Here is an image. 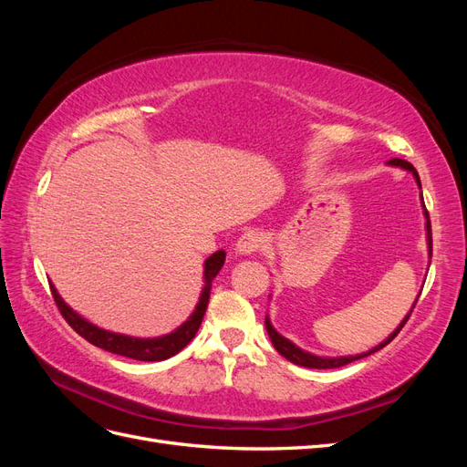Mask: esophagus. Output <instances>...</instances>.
<instances>
[{
	"mask_svg": "<svg viewBox=\"0 0 467 467\" xmlns=\"http://www.w3.org/2000/svg\"><path fill=\"white\" fill-rule=\"evenodd\" d=\"M263 242H265V237H263L261 232L249 230V232L242 234V237L237 239L235 251L242 253V255H251V253H255V251H259L263 247Z\"/></svg>",
	"mask_w": 467,
	"mask_h": 467,
	"instance_id": "1",
	"label": "esophagus"
}]
</instances>
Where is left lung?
Returning <instances> with one entry per match:
<instances>
[{
	"mask_svg": "<svg viewBox=\"0 0 467 467\" xmlns=\"http://www.w3.org/2000/svg\"><path fill=\"white\" fill-rule=\"evenodd\" d=\"M388 165H391V167H401V169H405V171H409V173H413V177H415V181H417V185L420 187V179H419V173H417V169L409 163V161H405V160H400V158H393V160H389L388 161ZM420 199H422V192H420ZM422 210H425V218H427V223H425V228H427V245H429V257H432V232H431V220H429V212H427V208H425V202H422ZM419 300V298H417ZM417 300H415V304H417ZM415 304H413V307H415ZM413 307L409 309V314L403 317V321L398 325V329H395L386 341H381L379 345H376L374 348H370L368 352H360V355H355V357H317V355H312V352H307V350H304V348H300L298 345H294L292 341H288L286 337H282L275 327H273V323H271V319H268V316L265 317V327H266V333H268V337H271V341H273V345H275V348L280 352L282 357H285L286 360H290L292 364H298V366H304V368H317V370H327V368H338V366H345V364H348V362H355V360H358V358H364V357H370V355H374L376 350H379V348H384L388 343H391L395 337H398V333L403 329V325L407 323V319H409V316H411V312H413Z\"/></svg>",
	"mask_w": 467,
	"mask_h": 467,
	"instance_id": "8db88e82",
	"label": "left lung"
}]
</instances>
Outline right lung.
Returning <instances> with one entry per match:
<instances>
[{"instance_id":"1","label":"right lung","mask_w":467,"mask_h":467,"mask_svg":"<svg viewBox=\"0 0 467 467\" xmlns=\"http://www.w3.org/2000/svg\"><path fill=\"white\" fill-rule=\"evenodd\" d=\"M225 261V251L220 249L216 253L204 261V288L199 298V304H196L194 312L189 316V319L179 325L175 331H171L169 335L163 337H155V338H138V337H129V335H120V333H112V331H105L97 325L89 323L86 317H81L78 312H74L69 307L62 296L58 294V290L54 288V285L50 282V290L54 296V302L58 306L60 314L64 316V319L72 325V329L76 333H79L86 341H89L91 345L105 348L112 355H120L126 358H134V360H144V362H160L165 360L169 357L177 355L179 350L185 348L199 331L206 306H208V298H210V288H212V280L216 278V275L220 273V268L223 266Z\"/></svg>"}]
</instances>
